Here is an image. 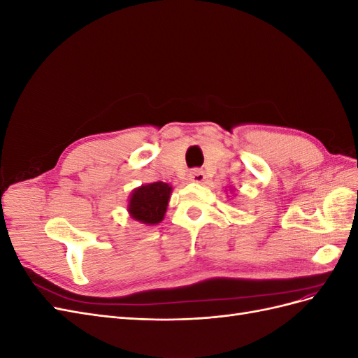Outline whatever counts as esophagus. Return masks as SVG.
Instances as JSON below:
<instances>
[{
  "label": "esophagus",
  "instance_id": "esophagus-1",
  "mask_svg": "<svg viewBox=\"0 0 358 358\" xmlns=\"http://www.w3.org/2000/svg\"><path fill=\"white\" fill-rule=\"evenodd\" d=\"M204 179H206V175H204V171L200 169H194L188 176L189 182H197V183H201Z\"/></svg>",
  "mask_w": 358,
  "mask_h": 358
}]
</instances>
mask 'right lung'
Instances as JSON below:
<instances>
[{"instance_id":"1","label":"right lung","mask_w":358,"mask_h":358,"mask_svg":"<svg viewBox=\"0 0 358 358\" xmlns=\"http://www.w3.org/2000/svg\"><path fill=\"white\" fill-rule=\"evenodd\" d=\"M170 194L171 187L164 182H154L140 187L131 194L128 212L134 220L143 224H158L164 218Z\"/></svg>"}]
</instances>
